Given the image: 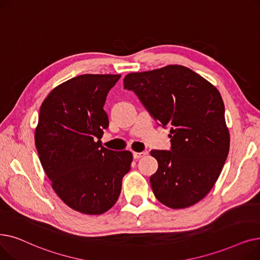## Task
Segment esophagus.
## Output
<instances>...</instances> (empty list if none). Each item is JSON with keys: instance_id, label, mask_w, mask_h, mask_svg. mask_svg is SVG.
<instances>
[{"instance_id": "esophagus-1", "label": "esophagus", "mask_w": 260, "mask_h": 260, "mask_svg": "<svg viewBox=\"0 0 260 260\" xmlns=\"http://www.w3.org/2000/svg\"><path fill=\"white\" fill-rule=\"evenodd\" d=\"M146 154H147V152H145V151H142V152H134V153H133V157H134L135 159H139V158L145 156Z\"/></svg>"}]
</instances>
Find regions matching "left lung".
I'll use <instances>...</instances> for the list:
<instances>
[{
  "label": "left lung",
  "instance_id": "left-lung-1",
  "mask_svg": "<svg viewBox=\"0 0 260 260\" xmlns=\"http://www.w3.org/2000/svg\"><path fill=\"white\" fill-rule=\"evenodd\" d=\"M123 86L151 117L170 128V150H152L158 169L150 177L156 199L170 208L202 200L218 180L230 149L224 104L219 91L182 66L131 73Z\"/></svg>",
  "mask_w": 260,
  "mask_h": 260
}]
</instances>
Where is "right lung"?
I'll return each instance as SVG.
<instances>
[{
    "label": "right lung",
    "instance_id": "right-lung-1",
    "mask_svg": "<svg viewBox=\"0 0 260 260\" xmlns=\"http://www.w3.org/2000/svg\"><path fill=\"white\" fill-rule=\"evenodd\" d=\"M120 75L84 74L58 85L45 98L35 143L41 165L59 198L86 215L109 211L131 169L130 151L100 144L109 127L104 106Z\"/></svg>",
    "mask_w": 260,
    "mask_h": 260
}]
</instances>
